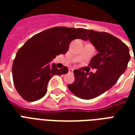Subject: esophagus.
<instances>
[{"mask_svg":"<svg viewBox=\"0 0 135 135\" xmlns=\"http://www.w3.org/2000/svg\"><path fill=\"white\" fill-rule=\"evenodd\" d=\"M73 71H74V69H72V68H70V69H69V73L72 74L73 73Z\"/></svg>","mask_w":135,"mask_h":135,"instance_id":"1","label":"esophagus"}]
</instances>
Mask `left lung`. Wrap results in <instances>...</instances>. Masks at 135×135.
Segmentation results:
<instances>
[{
	"label": "left lung",
	"instance_id": "left-lung-1",
	"mask_svg": "<svg viewBox=\"0 0 135 135\" xmlns=\"http://www.w3.org/2000/svg\"><path fill=\"white\" fill-rule=\"evenodd\" d=\"M88 39L98 51L90 66L95 73L74 71L75 80L69 90L79 98L90 100L108 90L124 72L130 60L129 47L119 39L107 32L85 30Z\"/></svg>",
	"mask_w": 135,
	"mask_h": 135
}]
</instances>
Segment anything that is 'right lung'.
Segmentation results:
<instances>
[{"label": "right lung", "mask_w": 135, "mask_h": 135, "mask_svg": "<svg viewBox=\"0 0 135 135\" xmlns=\"http://www.w3.org/2000/svg\"><path fill=\"white\" fill-rule=\"evenodd\" d=\"M85 31L83 28H50L32 37L18 50L12 76L16 90L24 99L40 100L47 93V84L53 75L68 73L66 66L59 69L50 61L66 53L74 39L87 40Z\"/></svg>", "instance_id": "add662e5"}]
</instances>
